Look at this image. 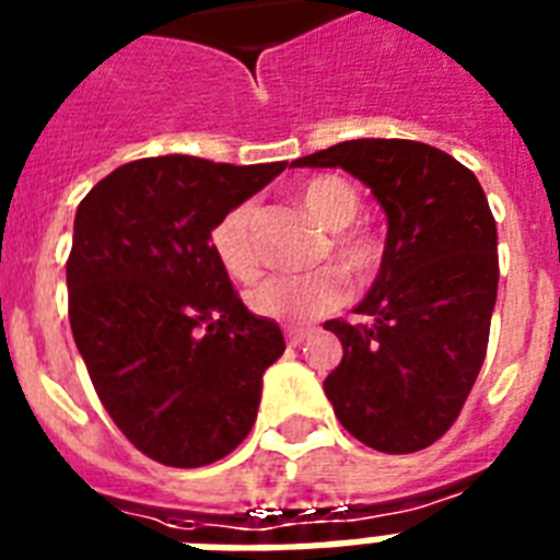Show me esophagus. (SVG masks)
Segmentation results:
<instances>
[{
	"instance_id": "34e87169",
	"label": "esophagus",
	"mask_w": 560,
	"mask_h": 560,
	"mask_svg": "<svg viewBox=\"0 0 560 560\" xmlns=\"http://www.w3.org/2000/svg\"><path fill=\"white\" fill-rule=\"evenodd\" d=\"M307 328H288V331H284V340H288V346H299V342H305V337H307Z\"/></svg>"
}]
</instances>
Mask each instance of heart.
<instances>
[{
	"label": "heart",
	"mask_w": 560,
	"mask_h": 560,
	"mask_svg": "<svg viewBox=\"0 0 560 560\" xmlns=\"http://www.w3.org/2000/svg\"><path fill=\"white\" fill-rule=\"evenodd\" d=\"M299 202L314 218V223L334 232L328 241L331 261L349 279H369L381 261V241L366 226L351 220L358 218L360 197L351 183L337 174H316L299 186ZM211 253L220 267L235 281H253L261 270V258L253 244V209L241 202L229 209L214 223L209 235ZM249 311L276 323L305 325L331 314L342 302V279L334 270H319L311 276H272L258 281L249 290Z\"/></svg>",
	"instance_id": "1"
}]
</instances>
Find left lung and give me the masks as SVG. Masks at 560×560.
<instances>
[{"label":"left lung","instance_id":"1","mask_svg":"<svg viewBox=\"0 0 560 560\" xmlns=\"http://www.w3.org/2000/svg\"><path fill=\"white\" fill-rule=\"evenodd\" d=\"M293 165L349 171L389 220L381 272L358 305L372 323H325L342 342L325 395L374 451H424L459 418L486 360L500 279L486 191L451 153L409 139H354Z\"/></svg>","mask_w":560,"mask_h":560}]
</instances>
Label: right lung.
<instances>
[{
    "mask_svg": "<svg viewBox=\"0 0 560 560\" xmlns=\"http://www.w3.org/2000/svg\"><path fill=\"white\" fill-rule=\"evenodd\" d=\"M284 168L151 156L78 206L66 261L74 346L109 418L160 465H211L253 430L284 337L246 311L209 235Z\"/></svg>",
    "mask_w": 560,
    "mask_h": 560,
    "instance_id": "1",
    "label": "right lung"
}]
</instances>
